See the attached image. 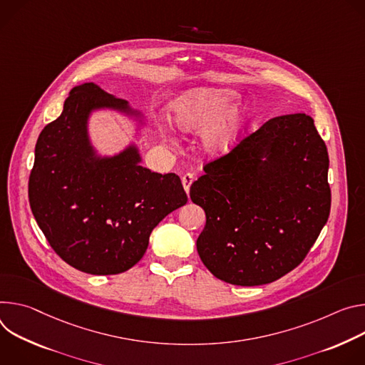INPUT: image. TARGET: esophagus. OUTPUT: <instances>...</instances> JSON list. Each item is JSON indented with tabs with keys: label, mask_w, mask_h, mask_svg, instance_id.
Instances as JSON below:
<instances>
[{
	"label": "esophagus",
	"mask_w": 365,
	"mask_h": 365,
	"mask_svg": "<svg viewBox=\"0 0 365 365\" xmlns=\"http://www.w3.org/2000/svg\"><path fill=\"white\" fill-rule=\"evenodd\" d=\"M181 181H182V187H184L185 192H188V191H190V187H191L192 181H194V174H191V173L184 174L182 178H181Z\"/></svg>",
	"instance_id": "1"
}]
</instances>
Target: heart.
Wrapping results in <instances>:
<instances>
[{"instance_id":"heart-1","label":"heart","mask_w":365,"mask_h":365,"mask_svg":"<svg viewBox=\"0 0 365 365\" xmlns=\"http://www.w3.org/2000/svg\"><path fill=\"white\" fill-rule=\"evenodd\" d=\"M233 94L227 90L201 87L188 90L170 104L175 128L198 135L200 148L206 155L219 156L230 149L245 118L244 110H230Z\"/></svg>"}]
</instances>
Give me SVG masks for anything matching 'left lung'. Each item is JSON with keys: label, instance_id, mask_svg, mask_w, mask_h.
Wrapping results in <instances>:
<instances>
[{"label": "left lung", "instance_id": "obj_1", "mask_svg": "<svg viewBox=\"0 0 365 365\" xmlns=\"http://www.w3.org/2000/svg\"><path fill=\"white\" fill-rule=\"evenodd\" d=\"M329 156L304 113L269 118L205 165L190 197L206 213L197 252L235 286L268 284L307 255L331 212Z\"/></svg>", "mask_w": 365, "mask_h": 365}]
</instances>
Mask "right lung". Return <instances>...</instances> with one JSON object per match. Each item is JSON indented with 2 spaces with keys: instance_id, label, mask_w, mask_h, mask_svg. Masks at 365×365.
<instances>
[{
  "instance_id": "add662e5",
  "label": "right lung",
  "mask_w": 365,
  "mask_h": 365,
  "mask_svg": "<svg viewBox=\"0 0 365 365\" xmlns=\"http://www.w3.org/2000/svg\"><path fill=\"white\" fill-rule=\"evenodd\" d=\"M101 108L140 115L93 83L72 88L62 114L38 135L29 201L49 245L66 264L111 275L140 261L153 227L184 206L187 194L178 175L143 168L135 145L98 156L88 118Z\"/></svg>"
}]
</instances>
